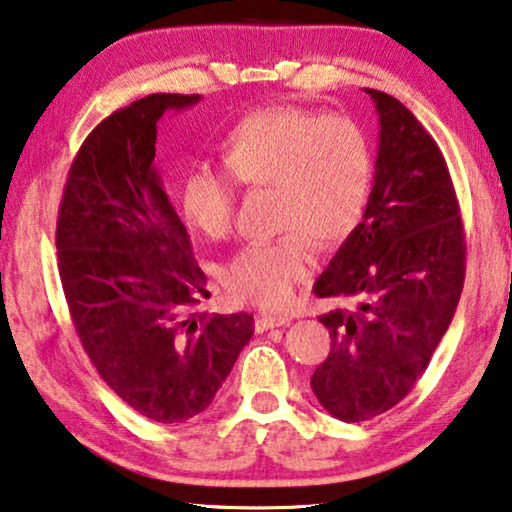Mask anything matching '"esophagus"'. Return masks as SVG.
<instances>
[{"label":"esophagus","instance_id":"obj_1","mask_svg":"<svg viewBox=\"0 0 512 512\" xmlns=\"http://www.w3.org/2000/svg\"><path fill=\"white\" fill-rule=\"evenodd\" d=\"M291 321H294V316H291V314H259L255 319V330L264 332V330H271V328L289 326Z\"/></svg>","mask_w":512,"mask_h":512}]
</instances>
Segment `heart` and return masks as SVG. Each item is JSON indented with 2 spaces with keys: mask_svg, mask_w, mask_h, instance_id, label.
Wrapping results in <instances>:
<instances>
[{
  "mask_svg": "<svg viewBox=\"0 0 512 512\" xmlns=\"http://www.w3.org/2000/svg\"><path fill=\"white\" fill-rule=\"evenodd\" d=\"M223 161L239 184L273 186V225L285 230L241 248L223 269V285L241 303L285 305L312 271V241L339 248L362 223L373 180L367 134L348 116L273 104L230 129ZM229 176L196 166L182 182L184 218L207 239L221 241L234 227L237 184Z\"/></svg>",
  "mask_w": 512,
  "mask_h": 512,
  "instance_id": "b5f03b06",
  "label": "heart"
}]
</instances>
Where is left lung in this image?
<instances>
[{
  "label": "left lung",
  "instance_id": "obj_1",
  "mask_svg": "<svg viewBox=\"0 0 512 512\" xmlns=\"http://www.w3.org/2000/svg\"><path fill=\"white\" fill-rule=\"evenodd\" d=\"M380 136L364 218L314 294L330 353L310 380L332 417L358 424L403 401L456 314L465 282V230L449 168L408 107L364 88Z\"/></svg>",
  "mask_w": 512,
  "mask_h": 512
}]
</instances>
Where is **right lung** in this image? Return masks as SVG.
I'll return each instance as SVG.
<instances>
[{"label": "right lung", "mask_w": 512, "mask_h": 512, "mask_svg": "<svg viewBox=\"0 0 512 512\" xmlns=\"http://www.w3.org/2000/svg\"><path fill=\"white\" fill-rule=\"evenodd\" d=\"M198 102L154 93L104 118L72 161L56 221L81 346L104 383L159 424L209 408L255 330L246 312H196L207 278L154 168L159 120Z\"/></svg>", "instance_id": "1"}]
</instances>
